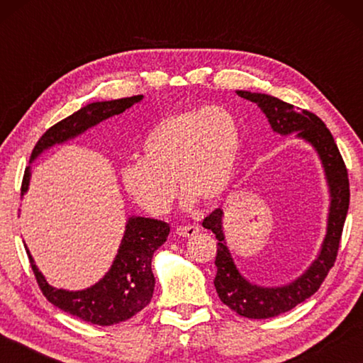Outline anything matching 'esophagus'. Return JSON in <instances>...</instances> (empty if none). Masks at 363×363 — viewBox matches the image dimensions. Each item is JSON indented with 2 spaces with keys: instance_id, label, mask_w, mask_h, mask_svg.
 <instances>
[{
  "instance_id": "obj_1",
  "label": "esophagus",
  "mask_w": 363,
  "mask_h": 363,
  "mask_svg": "<svg viewBox=\"0 0 363 363\" xmlns=\"http://www.w3.org/2000/svg\"><path fill=\"white\" fill-rule=\"evenodd\" d=\"M199 225H179L176 227V233L179 237H194L195 233H199Z\"/></svg>"
}]
</instances>
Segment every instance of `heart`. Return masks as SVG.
Masks as SVG:
<instances>
[{"mask_svg":"<svg viewBox=\"0 0 363 363\" xmlns=\"http://www.w3.org/2000/svg\"><path fill=\"white\" fill-rule=\"evenodd\" d=\"M240 145V123L232 110L223 106L179 110L147 133L140 160L121 169L123 187L150 214L169 211L176 184L186 208L199 200L214 201L230 186Z\"/></svg>","mask_w":363,"mask_h":363,"instance_id":"heart-1","label":"heart"}]
</instances>
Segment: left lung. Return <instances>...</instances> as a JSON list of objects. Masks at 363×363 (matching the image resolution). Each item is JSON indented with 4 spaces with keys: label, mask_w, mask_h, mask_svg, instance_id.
<instances>
[{
    "label": "left lung",
    "mask_w": 363,
    "mask_h": 363,
    "mask_svg": "<svg viewBox=\"0 0 363 363\" xmlns=\"http://www.w3.org/2000/svg\"><path fill=\"white\" fill-rule=\"evenodd\" d=\"M237 94L243 99L255 102L261 108V112L267 116L274 133L280 136H290L294 133V138L303 139L315 150L320 158L330 194L327 233H325L315 259L299 277L280 286L251 284L240 274L233 262L230 250L227 248L223 230L224 211L220 208L203 219V227L210 229L218 240V255L214 261L218 272L214 277V286H216L219 299L242 317L270 318L291 311L293 307L311 298L320 288L328 270L333 267L337 248H340L344 220L349 210L347 169L344 167L333 136L317 115L307 110L298 112L291 104L269 94L251 93V91H237Z\"/></svg>",
    "instance_id": "8db88e82"
}]
</instances>
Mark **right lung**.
Returning <instances> with one entry per match:
<instances>
[{"instance_id": "obj_1", "label": "right lung", "mask_w": 363, "mask_h": 363, "mask_svg": "<svg viewBox=\"0 0 363 363\" xmlns=\"http://www.w3.org/2000/svg\"><path fill=\"white\" fill-rule=\"evenodd\" d=\"M143 99L144 96L139 94L125 97V99L93 102L82 107L78 112L56 123L43 134L32 152L30 163H33L43 152L49 150L51 147L65 144L82 136L89 128L99 125L110 116L123 113L126 108ZM30 177H32V167H28L23 174L22 196L28 192ZM168 233L169 225L163 220L144 216L128 218L118 253L112 266L99 281L77 291L49 285L45 275L35 264L27 245L26 250L43 294L54 306H57L67 314L79 317L84 322L108 327V325L128 320L150 303L153 288H155L152 257L167 242Z\"/></svg>"}]
</instances>
